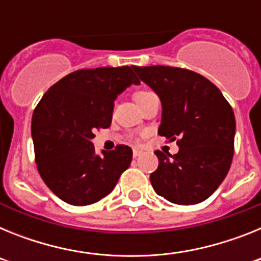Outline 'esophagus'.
<instances>
[{
  "label": "esophagus",
  "instance_id": "1",
  "mask_svg": "<svg viewBox=\"0 0 261 261\" xmlns=\"http://www.w3.org/2000/svg\"><path fill=\"white\" fill-rule=\"evenodd\" d=\"M140 154H141V150H138V149H133V158H137Z\"/></svg>",
  "mask_w": 261,
  "mask_h": 261
}]
</instances>
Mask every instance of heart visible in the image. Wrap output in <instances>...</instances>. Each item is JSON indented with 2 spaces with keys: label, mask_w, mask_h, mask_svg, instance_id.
Returning <instances> with one entry per match:
<instances>
[{
  "label": "heart",
  "mask_w": 261,
  "mask_h": 261,
  "mask_svg": "<svg viewBox=\"0 0 261 261\" xmlns=\"http://www.w3.org/2000/svg\"><path fill=\"white\" fill-rule=\"evenodd\" d=\"M150 94H153V93L147 91V90H138V91H136L135 95H133V99H135L136 105H138V103L141 102V100H144V99L146 98V96L150 95Z\"/></svg>",
  "instance_id": "heart-1"
}]
</instances>
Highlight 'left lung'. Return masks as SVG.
Wrapping results in <instances>:
<instances>
[{
    "label": "left lung",
    "instance_id": "left-lung-1",
    "mask_svg": "<svg viewBox=\"0 0 261 261\" xmlns=\"http://www.w3.org/2000/svg\"><path fill=\"white\" fill-rule=\"evenodd\" d=\"M162 103L158 135L176 140L174 155L156 150L150 174L154 191L170 202L193 205L220 187L234 155L235 117L231 106L209 80L188 69L133 66Z\"/></svg>",
    "mask_w": 261,
    "mask_h": 261
}]
</instances>
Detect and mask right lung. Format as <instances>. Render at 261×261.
Listing matches in <instances>:
<instances>
[{"label":"right lung","instance_id":"1","mask_svg":"<svg viewBox=\"0 0 261 261\" xmlns=\"http://www.w3.org/2000/svg\"><path fill=\"white\" fill-rule=\"evenodd\" d=\"M140 80L129 66L81 69L56 82L36 106L31 121L41 179L62 201L94 204L112 192L132 162V149L95 153L96 129L111 125L119 94Z\"/></svg>","mask_w":261,"mask_h":261}]
</instances>
